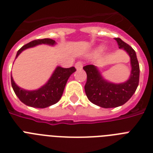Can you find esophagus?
Instances as JSON below:
<instances>
[{"label":"esophagus","mask_w":153,"mask_h":153,"mask_svg":"<svg viewBox=\"0 0 153 153\" xmlns=\"http://www.w3.org/2000/svg\"><path fill=\"white\" fill-rule=\"evenodd\" d=\"M74 67H75V68H76L77 70L82 69V62H80V61L77 62L76 63H75V65H74Z\"/></svg>","instance_id":"1"}]
</instances>
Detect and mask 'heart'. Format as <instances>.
<instances>
[{
  "mask_svg": "<svg viewBox=\"0 0 153 153\" xmlns=\"http://www.w3.org/2000/svg\"><path fill=\"white\" fill-rule=\"evenodd\" d=\"M103 49H104V48H102H102H100V50H103Z\"/></svg>",
  "mask_w": 153,
  "mask_h": 153,
  "instance_id": "1",
  "label": "heart"
}]
</instances>
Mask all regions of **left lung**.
<instances>
[{"instance_id": "obj_1", "label": "left lung", "mask_w": 153, "mask_h": 153, "mask_svg": "<svg viewBox=\"0 0 153 153\" xmlns=\"http://www.w3.org/2000/svg\"><path fill=\"white\" fill-rule=\"evenodd\" d=\"M119 48L123 49L130 56L131 74L123 83L115 84L105 80L98 68L94 65L83 67L87 75L85 92L92 103L102 108H114L128 102L135 93L139 84L140 67L135 51L120 38H114Z\"/></svg>"}]
</instances>
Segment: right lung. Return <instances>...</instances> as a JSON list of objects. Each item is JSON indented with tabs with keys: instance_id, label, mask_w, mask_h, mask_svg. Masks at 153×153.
<instances>
[{
	"instance_id": "add662e5",
	"label": "right lung",
	"mask_w": 153,
	"mask_h": 153,
	"mask_svg": "<svg viewBox=\"0 0 153 153\" xmlns=\"http://www.w3.org/2000/svg\"><path fill=\"white\" fill-rule=\"evenodd\" d=\"M42 44L53 46L55 44V41L48 38L33 40L24 45L17 51L16 58H17L18 55L25 49ZM75 71L76 69L74 67L70 68L57 67L55 71L53 72L48 82L42 86L41 88L36 91H26L19 87L15 83V82L13 81L12 75H11V83L15 94L24 104L36 108H46L55 104L59 101L62 95L67 80Z\"/></svg>"
}]
</instances>
